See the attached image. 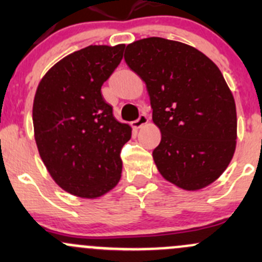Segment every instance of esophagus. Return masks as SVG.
<instances>
[{
	"label": "esophagus",
	"instance_id": "esophagus-1",
	"mask_svg": "<svg viewBox=\"0 0 262 262\" xmlns=\"http://www.w3.org/2000/svg\"><path fill=\"white\" fill-rule=\"evenodd\" d=\"M148 123V118L146 114H141L138 116V119L137 120H134L133 123H132V126H133L134 129H139L141 126H143L144 124Z\"/></svg>",
	"mask_w": 262,
	"mask_h": 262
}]
</instances>
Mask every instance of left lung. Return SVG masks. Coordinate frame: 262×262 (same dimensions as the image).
Here are the masks:
<instances>
[{
  "instance_id": "1",
  "label": "left lung",
  "mask_w": 262,
  "mask_h": 262,
  "mask_svg": "<svg viewBox=\"0 0 262 262\" xmlns=\"http://www.w3.org/2000/svg\"><path fill=\"white\" fill-rule=\"evenodd\" d=\"M124 59L147 84L161 130L152 153L161 175L185 190L215 181L237 138L236 104L219 68L198 49L163 38L129 44Z\"/></svg>"
}]
</instances>
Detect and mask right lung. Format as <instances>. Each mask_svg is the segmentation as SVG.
Returning a JSON list of instances; mask_svg holds the SVG:
<instances>
[{
    "label": "right lung",
    "mask_w": 262,
    "mask_h": 262,
    "mask_svg": "<svg viewBox=\"0 0 262 262\" xmlns=\"http://www.w3.org/2000/svg\"><path fill=\"white\" fill-rule=\"evenodd\" d=\"M123 44L90 46L48 71L36 90V146L54 181L73 195L97 198L118 184L120 152L132 129L114 118L101 86L123 59Z\"/></svg>",
    "instance_id": "right-lung-1"
}]
</instances>
